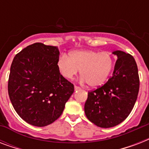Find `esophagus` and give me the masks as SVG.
Returning a JSON list of instances; mask_svg holds the SVG:
<instances>
[{
    "instance_id": "34e87169",
    "label": "esophagus",
    "mask_w": 149,
    "mask_h": 149,
    "mask_svg": "<svg viewBox=\"0 0 149 149\" xmlns=\"http://www.w3.org/2000/svg\"><path fill=\"white\" fill-rule=\"evenodd\" d=\"M74 89H75V91H79V90H80V87H79V86H76V85H75L74 86Z\"/></svg>"
}]
</instances>
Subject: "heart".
<instances>
[{
    "label": "heart",
    "instance_id": "obj_1",
    "mask_svg": "<svg viewBox=\"0 0 149 149\" xmlns=\"http://www.w3.org/2000/svg\"><path fill=\"white\" fill-rule=\"evenodd\" d=\"M114 64L111 53L95 50L71 52L70 57L63 54L57 61V67L65 78L72 79L80 70L83 80L91 87H98L105 84Z\"/></svg>",
    "mask_w": 149,
    "mask_h": 149
}]
</instances>
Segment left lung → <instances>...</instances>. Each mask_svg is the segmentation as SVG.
Instances as JSON below:
<instances>
[{
  "label": "left lung",
  "instance_id": "1",
  "mask_svg": "<svg viewBox=\"0 0 149 149\" xmlns=\"http://www.w3.org/2000/svg\"><path fill=\"white\" fill-rule=\"evenodd\" d=\"M118 56L113 76L106 84L88 91L84 111L86 118L100 127H114L127 118L136 102L139 76L134 57L122 51Z\"/></svg>",
  "mask_w": 149,
  "mask_h": 149
}]
</instances>
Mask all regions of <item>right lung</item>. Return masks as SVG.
Wrapping results in <instances>:
<instances>
[{
  "mask_svg": "<svg viewBox=\"0 0 149 149\" xmlns=\"http://www.w3.org/2000/svg\"><path fill=\"white\" fill-rule=\"evenodd\" d=\"M57 46L34 43L15 56L8 79V95L24 120L45 127L57 120L74 91L61 75Z\"/></svg>",
  "mask_w": 149,
  "mask_h": 149,
  "instance_id": "obj_1",
  "label": "right lung"
}]
</instances>
